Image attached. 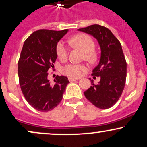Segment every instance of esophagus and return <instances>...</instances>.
<instances>
[{"label": "esophagus", "mask_w": 147, "mask_h": 147, "mask_svg": "<svg viewBox=\"0 0 147 147\" xmlns=\"http://www.w3.org/2000/svg\"><path fill=\"white\" fill-rule=\"evenodd\" d=\"M69 81L70 82H74V81H76V80H78L77 78H72V77H69L68 78Z\"/></svg>", "instance_id": "34e87169"}]
</instances>
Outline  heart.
Segmentation results:
<instances>
[{
  "label": "heart",
  "instance_id": "heart-1",
  "mask_svg": "<svg viewBox=\"0 0 147 147\" xmlns=\"http://www.w3.org/2000/svg\"><path fill=\"white\" fill-rule=\"evenodd\" d=\"M69 42L83 51L87 59H92L93 58V51L94 50L95 44L92 38L88 35L85 34L77 35L71 38ZM56 54L61 60H65L67 58V49L63 42H59L57 44ZM85 70L86 67L84 65L70 63L63 67L62 72L70 77H78Z\"/></svg>",
  "mask_w": 147,
  "mask_h": 147
}]
</instances>
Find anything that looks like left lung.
Instances as JSON below:
<instances>
[{"label":"left lung","mask_w":147,"mask_h":147,"mask_svg":"<svg viewBox=\"0 0 147 147\" xmlns=\"http://www.w3.org/2000/svg\"><path fill=\"white\" fill-rule=\"evenodd\" d=\"M79 31L92 35L100 47V59L92 75L100 77L98 84L91 80V86L84 92L85 97L100 109H108L118 101L126 80V61L121 45L110 30L94 24Z\"/></svg>","instance_id":"1"}]
</instances>
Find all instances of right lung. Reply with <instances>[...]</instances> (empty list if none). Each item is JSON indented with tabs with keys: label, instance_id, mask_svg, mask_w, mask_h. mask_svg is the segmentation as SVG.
Returning <instances> with one entry per match:
<instances>
[{
	"label": "right lung",
	"instance_id": "obj_1",
	"mask_svg": "<svg viewBox=\"0 0 147 147\" xmlns=\"http://www.w3.org/2000/svg\"><path fill=\"white\" fill-rule=\"evenodd\" d=\"M68 30L41 29L24 42L18 62L19 85L26 100L40 112L52 110L61 102L69 83L65 76L57 75L54 83L47 79L48 70L54 67L56 46Z\"/></svg>",
	"mask_w": 147,
	"mask_h": 147
}]
</instances>
